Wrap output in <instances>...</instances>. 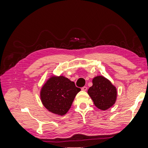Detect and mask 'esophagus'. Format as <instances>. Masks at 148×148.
I'll return each mask as SVG.
<instances>
[{
  "label": "esophagus",
  "instance_id": "34e87169",
  "mask_svg": "<svg viewBox=\"0 0 148 148\" xmlns=\"http://www.w3.org/2000/svg\"><path fill=\"white\" fill-rule=\"evenodd\" d=\"M82 90L83 91H86L87 90V87L86 86H84L83 88H82Z\"/></svg>",
  "mask_w": 148,
  "mask_h": 148
}]
</instances>
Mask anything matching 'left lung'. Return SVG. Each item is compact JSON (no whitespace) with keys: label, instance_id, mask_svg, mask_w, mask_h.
<instances>
[{"label":"left lung","instance_id":"obj_1","mask_svg":"<svg viewBox=\"0 0 148 148\" xmlns=\"http://www.w3.org/2000/svg\"><path fill=\"white\" fill-rule=\"evenodd\" d=\"M88 95L98 109L105 110L112 106L117 99V89L102 76H97L92 79V86L89 88Z\"/></svg>","mask_w":148,"mask_h":148}]
</instances>
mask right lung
Listing matches in <instances>:
<instances>
[{"mask_svg": "<svg viewBox=\"0 0 148 148\" xmlns=\"http://www.w3.org/2000/svg\"><path fill=\"white\" fill-rule=\"evenodd\" d=\"M81 89L75 83L63 76H53L41 88L40 96L42 104L51 112L65 115L72 104L77 93Z\"/></svg>", "mask_w": 148, "mask_h": 148, "instance_id": "obj_1", "label": "right lung"}]
</instances>
